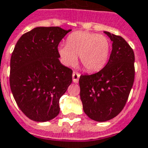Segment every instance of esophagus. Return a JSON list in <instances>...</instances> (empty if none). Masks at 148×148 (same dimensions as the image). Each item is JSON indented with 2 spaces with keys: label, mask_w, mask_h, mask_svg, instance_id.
<instances>
[{
  "label": "esophagus",
  "mask_w": 148,
  "mask_h": 148,
  "mask_svg": "<svg viewBox=\"0 0 148 148\" xmlns=\"http://www.w3.org/2000/svg\"><path fill=\"white\" fill-rule=\"evenodd\" d=\"M80 73H78V72H74L72 73V80H73V82L74 83H78V81H79V78H80Z\"/></svg>",
  "instance_id": "1"
}]
</instances>
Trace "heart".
<instances>
[{"label":"heart","instance_id":"1","mask_svg":"<svg viewBox=\"0 0 148 148\" xmlns=\"http://www.w3.org/2000/svg\"><path fill=\"white\" fill-rule=\"evenodd\" d=\"M110 52V42L102 34L88 31H76L67 38V44L58 47L62 63L72 66L79 56L80 64L88 72H97L106 66Z\"/></svg>","mask_w":148,"mask_h":148}]
</instances>
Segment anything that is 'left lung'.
I'll use <instances>...</instances> for the list:
<instances>
[{
  "instance_id": "obj_1",
  "label": "left lung",
  "mask_w": 148,
  "mask_h": 148,
  "mask_svg": "<svg viewBox=\"0 0 148 148\" xmlns=\"http://www.w3.org/2000/svg\"><path fill=\"white\" fill-rule=\"evenodd\" d=\"M112 41L105 68L92 75H81L80 99L88 117L97 122L114 119L127 103L134 80V54L127 41L104 31Z\"/></svg>"
}]
</instances>
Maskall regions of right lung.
Instances as JSON below:
<instances>
[{
	"instance_id": "add662e5",
	"label": "right lung",
	"mask_w": 148,
	"mask_h": 148,
	"mask_svg": "<svg viewBox=\"0 0 148 148\" xmlns=\"http://www.w3.org/2000/svg\"><path fill=\"white\" fill-rule=\"evenodd\" d=\"M72 29L35 27L21 36L10 60L14 99L29 119L43 123L60 113L59 101L72 82V69L59 60L58 45Z\"/></svg>"
}]
</instances>
